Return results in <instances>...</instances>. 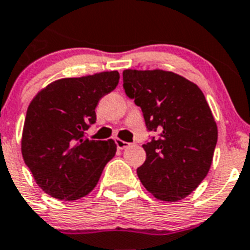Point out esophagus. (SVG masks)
Wrapping results in <instances>:
<instances>
[{
    "instance_id": "esophagus-1",
    "label": "esophagus",
    "mask_w": 250,
    "mask_h": 250,
    "mask_svg": "<svg viewBox=\"0 0 250 250\" xmlns=\"http://www.w3.org/2000/svg\"><path fill=\"white\" fill-rule=\"evenodd\" d=\"M116 145H117V147H118V149H125V148L129 147L130 143L122 141V139H120V138H117L116 139Z\"/></svg>"
}]
</instances>
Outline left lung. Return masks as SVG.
Segmentation results:
<instances>
[{"label":"left lung","instance_id":"obj_1","mask_svg":"<svg viewBox=\"0 0 250 250\" xmlns=\"http://www.w3.org/2000/svg\"><path fill=\"white\" fill-rule=\"evenodd\" d=\"M123 87L158 139L143 145L147 158L137 169L153 197L177 202L202 183L212 166L218 128L201 88L164 69H125Z\"/></svg>","mask_w":250,"mask_h":250}]
</instances>
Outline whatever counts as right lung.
I'll list each match as a JSON object with an SVG mask.
<instances>
[{
    "label": "right lung",
    "mask_w": 250,
    "mask_h": 250,
    "mask_svg": "<svg viewBox=\"0 0 250 250\" xmlns=\"http://www.w3.org/2000/svg\"><path fill=\"white\" fill-rule=\"evenodd\" d=\"M120 82L117 71L61 78L36 94L27 108L21 152L38 187L64 201L86 197L116 154L113 139L83 136L96 122L98 101Z\"/></svg>",
    "instance_id": "1"
}]
</instances>
